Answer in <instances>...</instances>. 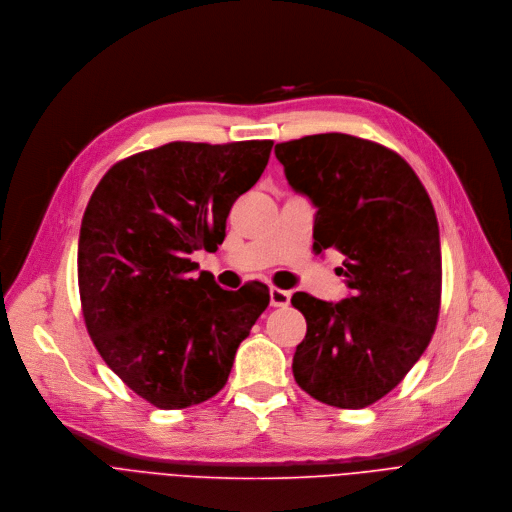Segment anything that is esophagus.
<instances>
[{"mask_svg":"<svg viewBox=\"0 0 512 512\" xmlns=\"http://www.w3.org/2000/svg\"><path fill=\"white\" fill-rule=\"evenodd\" d=\"M290 290H282L272 286L270 288V306H276V309H284V306L290 304Z\"/></svg>","mask_w":512,"mask_h":512,"instance_id":"obj_1","label":"esophagus"}]
</instances>
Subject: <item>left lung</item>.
<instances>
[{
  "instance_id": "8db88e82",
  "label": "left lung",
  "mask_w": 512,
  "mask_h": 512,
  "mask_svg": "<svg viewBox=\"0 0 512 512\" xmlns=\"http://www.w3.org/2000/svg\"><path fill=\"white\" fill-rule=\"evenodd\" d=\"M274 153L319 208L315 250L345 254L339 272L351 288L337 304L292 296L306 319L294 379L327 405L361 410L407 375L436 331L442 252L432 199L410 163L375 141L323 133Z\"/></svg>"
}]
</instances>
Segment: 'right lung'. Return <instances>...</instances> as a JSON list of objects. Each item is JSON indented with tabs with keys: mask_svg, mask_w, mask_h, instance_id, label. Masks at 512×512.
I'll return each instance as SVG.
<instances>
[{
	"mask_svg": "<svg viewBox=\"0 0 512 512\" xmlns=\"http://www.w3.org/2000/svg\"><path fill=\"white\" fill-rule=\"evenodd\" d=\"M274 141H173L115 163L86 206L78 290L86 331L105 363L159 410L214 397L240 343L270 302L238 296L189 254L218 250L226 218L268 165Z\"/></svg>",
	"mask_w": 512,
	"mask_h": 512,
	"instance_id": "add662e5",
	"label": "right lung"
}]
</instances>
